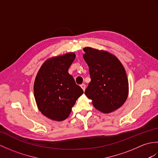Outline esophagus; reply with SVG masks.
Returning <instances> with one entry per match:
<instances>
[{
    "instance_id": "obj_1",
    "label": "esophagus",
    "mask_w": 158,
    "mask_h": 158,
    "mask_svg": "<svg viewBox=\"0 0 158 158\" xmlns=\"http://www.w3.org/2000/svg\"><path fill=\"white\" fill-rule=\"evenodd\" d=\"M81 88L83 89V91H85V88H86L85 84H81Z\"/></svg>"
}]
</instances>
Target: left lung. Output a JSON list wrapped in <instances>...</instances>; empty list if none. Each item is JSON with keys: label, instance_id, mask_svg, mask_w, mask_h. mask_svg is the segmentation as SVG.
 Listing matches in <instances>:
<instances>
[{"label": "left lung", "instance_id": "obj_1", "mask_svg": "<svg viewBox=\"0 0 158 158\" xmlns=\"http://www.w3.org/2000/svg\"><path fill=\"white\" fill-rule=\"evenodd\" d=\"M91 81L85 91L96 109L111 113L122 106L128 94L126 70L115 56L92 48L83 49Z\"/></svg>", "mask_w": 158, "mask_h": 158}]
</instances>
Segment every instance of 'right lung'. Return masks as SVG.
Wrapping results in <instances>:
<instances>
[{
    "label": "right lung",
    "mask_w": 158,
    "mask_h": 158,
    "mask_svg": "<svg viewBox=\"0 0 158 158\" xmlns=\"http://www.w3.org/2000/svg\"><path fill=\"white\" fill-rule=\"evenodd\" d=\"M75 58L74 53L53 57L43 63L36 75L34 84L36 105L49 119H66L77 99L83 94V89L68 72Z\"/></svg>",
    "instance_id": "obj_1"
}]
</instances>
